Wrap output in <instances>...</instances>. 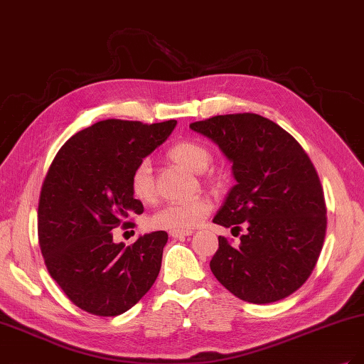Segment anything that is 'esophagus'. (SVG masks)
Here are the masks:
<instances>
[{"instance_id": "esophagus-1", "label": "esophagus", "mask_w": 364, "mask_h": 364, "mask_svg": "<svg viewBox=\"0 0 364 364\" xmlns=\"http://www.w3.org/2000/svg\"><path fill=\"white\" fill-rule=\"evenodd\" d=\"M193 234V230H170V237L173 238H185V237H190Z\"/></svg>"}]
</instances>
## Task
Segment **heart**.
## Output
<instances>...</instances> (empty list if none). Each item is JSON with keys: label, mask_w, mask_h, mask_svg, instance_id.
Segmentation results:
<instances>
[{"label": "heart", "mask_w": 364, "mask_h": 364, "mask_svg": "<svg viewBox=\"0 0 364 364\" xmlns=\"http://www.w3.org/2000/svg\"><path fill=\"white\" fill-rule=\"evenodd\" d=\"M167 156L181 165L182 168L202 173L211 162V151L197 139H181L167 150ZM130 191L135 199L142 203L155 202V181H153L151 162L142 158L132 170ZM213 202L206 196L194 197L190 200L173 202L162 206L149 220V226L153 229L165 230H188L199 226L211 214Z\"/></svg>", "instance_id": "b5f03b06"}]
</instances>
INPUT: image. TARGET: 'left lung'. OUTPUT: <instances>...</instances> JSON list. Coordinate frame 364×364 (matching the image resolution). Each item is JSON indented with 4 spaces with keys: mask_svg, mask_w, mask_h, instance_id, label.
Instances as JSON below:
<instances>
[{
    "mask_svg": "<svg viewBox=\"0 0 364 364\" xmlns=\"http://www.w3.org/2000/svg\"><path fill=\"white\" fill-rule=\"evenodd\" d=\"M190 127L232 162L237 185L213 222L247 226L237 247L218 237L209 262L214 277L246 302L290 296L310 278L326 234L325 196L311 159L289 132L258 114L215 115Z\"/></svg>",
    "mask_w": 364,
    "mask_h": 364,
    "instance_id": "obj_1",
    "label": "left lung"
}]
</instances>
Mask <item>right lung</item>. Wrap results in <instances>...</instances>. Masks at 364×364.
<instances>
[{
    "label": "right lung",
    "mask_w": 364,
    "mask_h": 364,
    "mask_svg": "<svg viewBox=\"0 0 364 364\" xmlns=\"http://www.w3.org/2000/svg\"><path fill=\"white\" fill-rule=\"evenodd\" d=\"M174 126L98 121L65 142L50 165L38 206L39 246L51 278L86 313L123 314L158 278L168 234L156 230L126 246L114 243L111 230L144 213L130 191L132 170Z\"/></svg>",
    "instance_id": "add662e5"
}]
</instances>
